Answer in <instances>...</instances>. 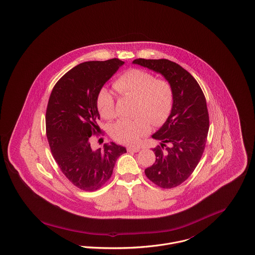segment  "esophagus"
I'll return each mask as SVG.
<instances>
[{
  "instance_id": "34e87169",
  "label": "esophagus",
  "mask_w": 255,
  "mask_h": 255,
  "mask_svg": "<svg viewBox=\"0 0 255 255\" xmlns=\"http://www.w3.org/2000/svg\"><path fill=\"white\" fill-rule=\"evenodd\" d=\"M127 151H128V152L137 153V152L140 151V148H139V147H128V148H127Z\"/></svg>"
}]
</instances>
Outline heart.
<instances>
[{"mask_svg": "<svg viewBox=\"0 0 255 255\" xmlns=\"http://www.w3.org/2000/svg\"><path fill=\"white\" fill-rule=\"evenodd\" d=\"M113 86L120 95L137 97L135 115H140L135 119L121 120L113 125L112 137L120 143L137 145L150 132L148 118L158 126L167 120L172 111L174 91L171 83L164 78H156L147 70L129 69L116 78ZM96 107L104 119H112L115 116L114 97L106 87L98 91Z\"/></svg>", "mask_w": 255, "mask_h": 255, "instance_id": "obj_1", "label": "heart"}]
</instances>
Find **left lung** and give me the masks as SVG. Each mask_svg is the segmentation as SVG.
<instances>
[{
    "mask_svg": "<svg viewBox=\"0 0 255 255\" xmlns=\"http://www.w3.org/2000/svg\"><path fill=\"white\" fill-rule=\"evenodd\" d=\"M133 63L161 73L173 87L171 114L152 135L161 146L153 149L156 161L145 175L162 189L178 187L192 175L205 151L210 128L206 97L193 75L174 61L137 58Z\"/></svg>",
    "mask_w": 255,
    "mask_h": 255,
    "instance_id": "left-lung-1",
    "label": "left lung"
}]
</instances>
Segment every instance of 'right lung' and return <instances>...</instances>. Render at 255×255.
Returning a JSON list of instances; mask_svg holds the SVG:
<instances>
[{"mask_svg": "<svg viewBox=\"0 0 255 255\" xmlns=\"http://www.w3.org/2000/svg\"><path fill=\"white\" fill-rule=\"evenodd\" d=\"M123 64L118 58L82 62L56 82L48 99L45 128L52 156L64 176L86 192L105 185L126 153L113 142L95 151L90 146V137L100 132L97 93Z\"/></svg>", "mask_w": 255, "mask_h": 255, "instance_id": "1", "label": "right lung"}]
</instances>
